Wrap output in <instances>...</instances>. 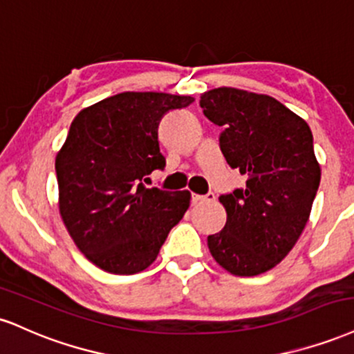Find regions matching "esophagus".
<instances>
[{"mask_svg": "<svg viewBox=\"0 0 354 354\" xmlns=\"http://www.w3.org/2000/svg\"><path fill=\"white\" fill-rule=\"evenodd\" d=\"M215 201V195L214 192H209L207 195H192V203H203V202H214Z\"/></svg>", "mask_w": 354, "mask_h": 354, "instance_id": "esophagus-1", "label": "esophagus"}]
</instances>
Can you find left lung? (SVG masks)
<instances>
[{"label":"left lung","mask_w":354,"mask_h":354,"mask_svg":"<svg viewBox=\"0 0 354 354\" xmlns=\"http://www.w3.org/2000/svg\"><path fill=\"white\" fill-rule=\"evenodd\" d=\"M205 118L223 127L220 151L247 185L220 195L227 223L209 235L215 261L232 275L255 277L288 255L310 218L322 169L310 126L277 99L235 87L201 95Z\"/></svg>","instance_id":"left-lung-1"}]
</instances>
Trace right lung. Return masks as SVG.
<instances>
[{
    "mask_svg": "<svg viewBox=\"0 0 354 354\" xmlns=\"http://www.w3.org/2000/svg\"><path fill=\"white\" fill-rule=\"evenodd\" d=\"M190 95L120 93L82 109L56 156L59 214L71 239L104 272L134 275L159 255L190 205V192L147 189L165 167L157 129Z\"/></svg>",
    "mask_w": 354,
    "mask_h": 354,
    "instance_id": "obj_1",
    "label": "right lung"
}]
</instances>
